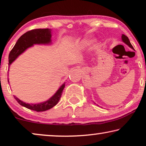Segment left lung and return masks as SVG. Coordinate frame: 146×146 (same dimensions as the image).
Listing matches in <instances>:
<instances>
[{"label":"left lung","mask_w":146,"mask_h":146,"mask_svg":"<svg viewBox=\"0 0 146 146\" xmlns=\"http://www.w3.org/2000/svg\"><path fill=\"white\" fill-rule=\"evenodd\" d=\"M122 41L123 42H124L125 44H126L128 46H129V47H130L131 48V49H134V48H133V46L131 45V44L130 41H129V38H128L127 36H125V35H123V34L122 35Z\"/></svg>","instance_id":"left-lung-1"}]
</instances>
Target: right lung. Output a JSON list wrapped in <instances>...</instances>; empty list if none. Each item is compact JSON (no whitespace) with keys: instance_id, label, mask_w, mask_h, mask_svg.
Returning a JSON list of instances; mask_svg holds the SVG:
<instances>
[{"instance_id":"add662e5","label":"right lung","mask_w":146,"mask_h":146,"mask_svg":"<svg viewBox=\"0 0 146 146\" xmlns=\"http://www.w3.org/2000/svg\"><path fill=\"white\" fill-rule=\"evenodd\" d=\"M51 30L48 28L32 29L23 35L18 39L15 45L14 46L9 54V67L10 66L11 64L26 49L29 47L33 46L34 44H48L51 43ZM8 81L9 82V79H8ZM64 87H65V83H64L60 86L55 95L48 100L39 104L26 103L19 99L15 96H13V97L17 102L24 107L29 110L36 111L37 112L45 111L54 107L58 102Z\"/></svg>"}]
</instances>
